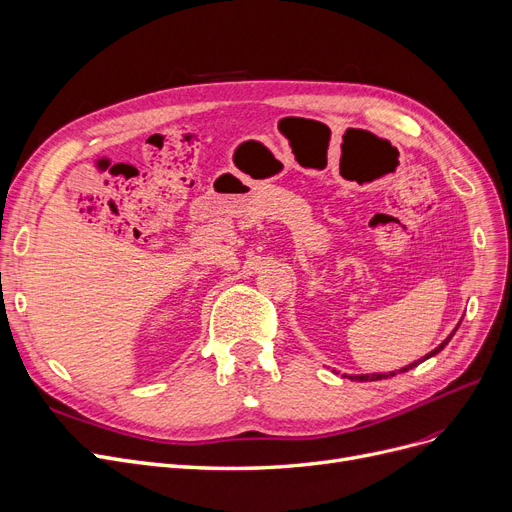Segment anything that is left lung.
I'll return each instance as SVG.
<instances>
[{"instance_id":"1","label":"left lung","mask_w":512,"mask_h":512,"mask_svg":"<svg viewBox=\"0 0 512 512\" xmlns=\"http://www.w3.org/2000/svg\"><path fill=\"white\" fill-rule=\"evenodd\" d=\"M458 325H460V323H458ZM456 329H458V327H456ZM456 329H454V331H452V333H450V335H448V337L444 339V342H442L440 346H437V348H435L433 352H429V354H427V356H425L423 360H427V358L435 356L437 352H442V350H444V346H446V344L450 342V339H452V335L456 333ZM423 360H417V362H412V364H408V367L400 369L398 373H406V371H410V369H415V367H417V364H419V362H423ZM394 375H396V371H394V373H373V375H344V377H348V379H352V381H379V379H387V377H394Z\"/></svg>"}]
</instances>
